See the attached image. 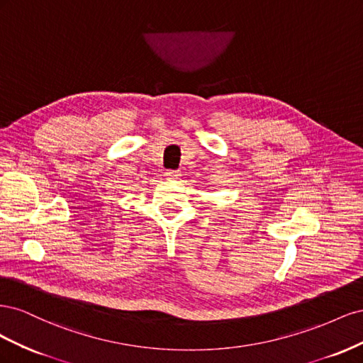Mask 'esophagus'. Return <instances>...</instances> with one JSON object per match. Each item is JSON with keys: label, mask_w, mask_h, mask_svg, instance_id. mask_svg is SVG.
I'll use <instances>...</instances> for the list:
<instances>
[{"label": "esophagus", "mask_w": 363, "mask_h": 363, "mask_svg": "<svg viewBox=\"0 0 363 363\" xmlns=\"http://www.w3.org/2000/svg\"><path fill=\"white\" fill-rule=\"evenodd\" d=\"M164 175H167L168 179H179L180 171H167V172H164Z\"/></svg>", "instance_id": "obj_1"}]
</instances>
